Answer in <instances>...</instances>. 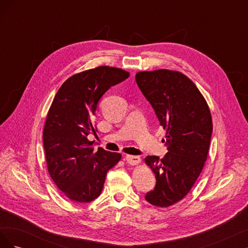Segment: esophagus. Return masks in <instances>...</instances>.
<instances>
[{"label": "esophagus", "mask_w": 248, "mask_h": 248, "mask_svg": "<svg viewBox=\"0 0 248 248\" xmlns=\"http://www.w3.org/2000/svg\"><path fill=\"white\" fill-rule=\"evenodd\" d=\"M125 159L129 164H131V166H137V164L140 163L141 161L140 156H132V155H127L125 157Z\"/></svg>", "instance_id": "esophagus-1"}]
</instances>
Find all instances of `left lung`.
Masks as SVG:
<instances>
[{
	"label": "left lung",
	"instance_id": "obj_1",
	"mask_svg": "<svg viewBox=\"0 0 248 248\" xmlns=\"http://www.w3.org/2000/svg\"><path fill=\"white\" fill-rule=\"evenodd\" d=\"M136 80L167 131L169 152L162 158L147 156L156 186L146 194L150 204L167 208L190 191L205 166L213 130L212 116L193 81L176 70L140 71Z\"/></svg>",
	"mask_w": 248,
	"mask_h": 248
}]
</instances>
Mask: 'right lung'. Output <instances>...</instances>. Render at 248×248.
I'll use <instances>...</instances> for the list:
<instances>
[{
    "label": "right lung",
    "mask_w": 248,
    "mask_h": 248,
    "mask_svg": "<svg viewBox=\"0 0 248 248\" xmlns=\"http://www.w3.org/2000/svg\"><path fill=\"white\" fill-rule=\"evenodd\" d=\"M129 72L99 66L73 74L60 87L48 109L43 145L49 176L70 201L89 202L100 196L107 172L122 155L102 148L94 151L93 119L101 96Z\"/></svg>",
    "instance_id": "right-lung-1"
}]
</instances>
